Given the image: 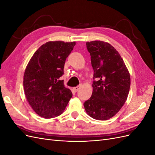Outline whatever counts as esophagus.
Segmentation results:
<instances>
[{"label": "esophagus", "instance_id": "34e87169", "mask_svg": "<svg viewBox=\"0 0 155 155\" xmlns=\"http://www.w3.org/2000/svg\"><path fill=\"white\" fill-rule=\"evenodd\" d=\"M81 85H79V86H77V87H75L73 88V91H74V92H77L78 91H79V89L81 88Z\"/></svg>", "mask_w": 155, "mask_h": 155}]
</instances>
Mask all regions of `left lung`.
<instances>
[{
    "label": "left lung",
    "mask_w": 155,
    "mask_h": 155,
    "mask_svg": "<svg viewBox=\"0 0 155 155\" xmlns=\"http://www.w3.org/2000/svg\"><path fill=\"white\" fill-rule=\"evenodd\" d=\"M94 69L92 94L84 103L88 115L97 120L115 116L127 99L130 78L121 55L107 42H87Z\"/></svg>",
    "instance_id": "1"
}]
</instances>
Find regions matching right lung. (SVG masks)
I'll use <instances>...</instances> for the list:
<instances>
[{
  "instance_id": "right-lung-1",
  "label": "right lung",
  "mask_w": 155,
  "mask_h": 155,
  "mask_svg": "<svg viewBox=\"0 0 155 155\" xmlns=\"http://www.w3.org/2000/svg\"><path fill=\"white\" fill-rule=\"evenodd\" d=\"M76 43L48 41L40 46L27 64L23 78L25 94L32 109L44 118L61 114L72 96L59 78Z\"/></svg>"
}]
</instances>
